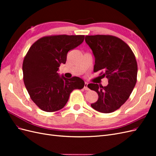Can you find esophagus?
Masks as SVG:
<instances>
[{"label":"esophagus","instance_id":"obj_1","mask_svg":"<svg viewBox=\"0 0 156 156\" xmlns=\"http://www.w3.org/2000/svg\"><path fill=\"white\" fill-rule=\"evenodd\" d=\"M84 89L85 90H89V88L88 87V83H84Z\"/></svg>","mask_w":156,"mask_h":156}]
</instances>
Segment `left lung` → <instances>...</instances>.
Instances as JSON below:
<instances>
[{"label":"left lung","instance_id":"obj_1","mask_svg":"<svg viewBox=\"0 0 156 156\" xmlns=\"http://www.w3.org/2000/svg\"><path fill=\"white\" fill-rule=\"evenodd\" d=\"M85 41L95 57L94 72L102 71L101 77H107L108 83L106 87L88 84L98 94V101L91 107L100 112H112L127 101L135 86L137 76L135 56L127 44L115 36H86Z\"/></svg>","mask_w":156,"mask_h":156}]
</instances>
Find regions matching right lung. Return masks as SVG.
Masks as SVG:
<instances>
[{"instance_id": "add662e5", "label": "right lung", "mask_w": 156, "mask_h": 156, "mask_svg": "<svg viewBox=\"0 0 156 156\" xmlns=\"http://www.w3.org/2000/svg\"><path fill=\"white\" fill-rule=\"evenodd\" d=\"M83 35L45 36L32 44L23 63V81L31 100L42 111L62 108L74 89H82L83 80L67 79L57 73L68 52L81 44Z\"/></svg>"}]
</instances>
